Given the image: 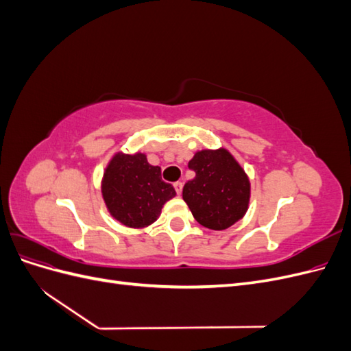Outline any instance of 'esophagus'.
<instances>
[{"label": "esophagus", "instance_id": "esophagus-1", "mask_svg": "<svg viewBox=\"0 0 351 351\" xmlns=\"http://www.w3.org/2000/svg\"><path fill=\"white\" fill-rule=\"evenodd\" d=\"M174 189H176L177 195H180V193H182V190H183V183H182V182H177V183H174Z\"/></svg>", "mask_w": 351, "mask_h": 351}]
</instances>
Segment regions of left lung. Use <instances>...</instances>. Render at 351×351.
Returning a JSON list of instances; mask_svg holds the SVG:
<instances>
[{"label":"left lung","mask_w":351,"mask_h":351,"mask_svg":"<svg viewBox=\"0 0 351 351\" xmlns=\"http://www.w3.org/2000/svg\"><path fill=\"white\" fill-rule=\"evenodd\" d=\"M189 168L195 178L183 187V199L195 219L210 230H226L246 214L250 183L226 149L196 152Z\"/></svg>","instance_id":"left-lung-1"}]
</instances>
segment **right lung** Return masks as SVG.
<instances>
[{
    "mask_svg": "<svg viewBox=\"0 0 351 351\" xmlns=\"http://www.w3.org/2000/svg\"><path fill=\"white\" fill-rule=\"evenodd\" d=\"M102 196L117 221L142 228L156 221L176 190L161 178V168L147 162L146 155L119 152L104 173Z\"/></svg>",
    "mask_w": 351,
    "mask_h": 351,
    "instance_id": "right-lung-1",
    "label": "right lung"
}]
</instances>
